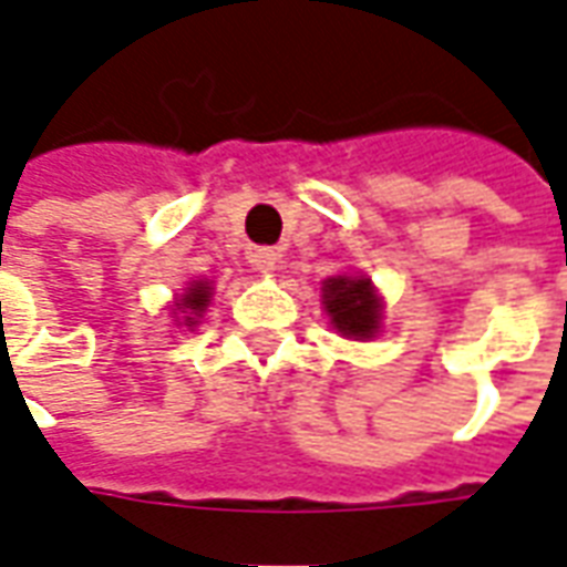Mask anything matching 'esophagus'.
I'll return each mask as SVG.
<instances>
[{
  "mask_svg": "<svg viewBox=\"0 0 567 567\" xmlns=\"http://www.w3.org/2000/svg\"><path fill=\"white\" fill-rule=\"evenodd\" d=\"M248 264L260 272H270L276 270V264H279V255L272 251V248H251L248 251Z\"/></svg>",
  "mask_w": 567,
  "mask_h": 567,
  "instance_id": "34e87169",
  "label": "esophagus"
}]
</instances>
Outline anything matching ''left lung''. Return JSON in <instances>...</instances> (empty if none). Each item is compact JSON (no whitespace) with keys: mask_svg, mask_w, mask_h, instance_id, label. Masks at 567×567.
<instances>
[{"mask_svg":"<svg viewBox=\"0 0 567 567\" xmlns=\"http://www.w3.org/2000/svg\"><path fill=\"white\" fill-rule=\"evenodd\" d=\"M324 309L331 316L333 328L346 337L368 340L380 328V297L370 279L337 276L324 282Z\"/></svg>","mask_w":567,"mask_h":567,"instance_id":"1","label":"left lung"}]
</instances>
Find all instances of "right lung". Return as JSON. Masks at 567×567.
Segmentation results:
<instances>
[{
  "label": "right lung",
  "instance_id": "1",
  "mask_svg": "<svg viewBox=\"0 0 567 567\" xmlns=\"http://www.w3.org/2000/svg\"><path fill=\"white\" fill-rule=\"evenodd\" d=\"M206 303H209V285L194 282L190 288H187V295L182 297L178 309H185V312H190V316H199V312L206 309ZM190 316H185L187 324H194V319H190Z\"/></svg>",
  "mask_w": 567,
  "mask_h": 567
}]
</instances>
